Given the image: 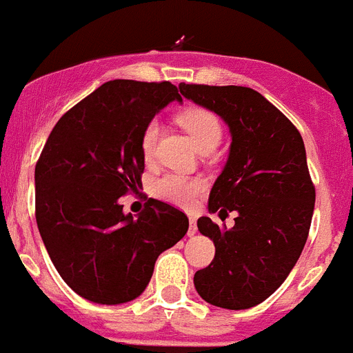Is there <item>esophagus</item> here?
Segmentation results:
<instances>
[{"label":"esophagus","instance_id":"1","mask_svg":"<svg viewBox=\"0 0 353 353\" xmlns=\"http://www.w3.org/2000/svg\"><path fill=\"white\" fill-rule=\"evenodd\" d=\"M194 234H197V222H195V219H194V216H192V219H190L188 236H194Z\"/></svg>","mask_w":353,"mask_h":353}]
</instances>
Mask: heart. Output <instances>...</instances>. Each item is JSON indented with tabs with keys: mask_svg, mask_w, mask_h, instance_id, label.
I'll list each match as a JSON object with an SVG mask.
<instances>
[{
	"mask_svg": "<svg viewBox=\"0 0 353 353\" xmlns=\"http://www.w3.org/2000/svg\"><path fill=\"white\" fill-rule=\"evenodd\" d=\"M177 122L181 128L190 134L199 151L214 149L222 139V122L216 117V113L202 106H190L177 115ZM159 134V122L149 121L142 131L140 149L143 158H151L154 154L156 140ZM204 181L197 177L181 176V174H163L152 183V194L158 199L176 206H192L195 199L204 190Z\"/></svg>",
	"mask_w": 353,
	"mask_h": 353,
	"instance_id": "obj_1",
	"label": "heart"
}]
</instances>
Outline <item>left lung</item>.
<instances>
[{
  "instance_id": "1",
  "label": "left lung",
  "mask_w": 353,
  "mask_h": 353,
  "mask_svg": "<svg viewBox=\"0 0 353 353\" xmlns=\"http://www.w3.org/2000/svg\"><path fill=\"white\" fill-rule=\"evenodd\" d=\"M179 92L220 115L232 139L208 208L238 216L232 229H220L210 216L197 220L199 231L213 240L214 259L195 272V290L216 307H254L286 281L307 240L316 194L304 140L249 87L181 83Z\"/></svg>"
}]
</instances>
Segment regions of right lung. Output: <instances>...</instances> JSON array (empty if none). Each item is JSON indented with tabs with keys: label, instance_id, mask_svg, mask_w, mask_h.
I'll list each match as a JSON object with an SVG mask.
<instances>
[{
	"label": "right lung",
	"instance_id": "1",
	"mask_svg": "<svg viewBox=\"0 0 353 353\" xmlns=\"http://www.w3.org/2000/svg\"><path fill=\"white\" fill-rule=\"evenodd\" d=\"M176 99L170 81H108L57 122L37 161L39 232L60 277L90 302L142 295L159 254L188 231L186 214L167 202L149 199L139 216L119 204L142 186L143 128Z\"/></svg>",
	"mask_w": 353,
	"mask_h": 353
}]
</instances>
